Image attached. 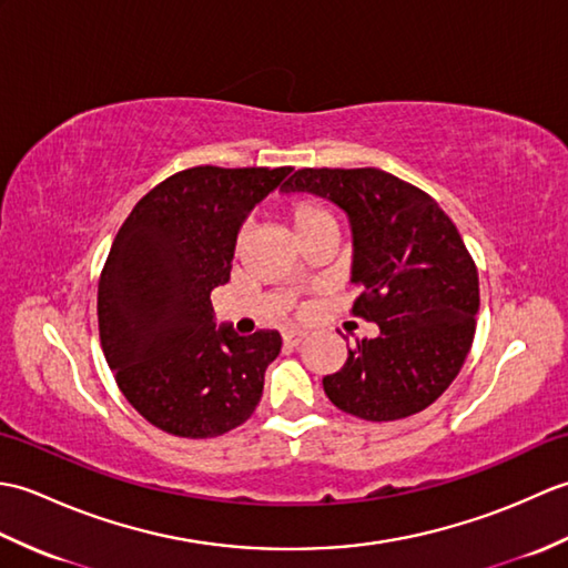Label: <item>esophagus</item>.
<instances>
[{
  "label": "esophagus",
  "mask_w": 568,
  "mask_h": 568,
  "mask_svg": "<svg viewBox=\"0 0 568 568\" xmlns=\"http://www.w3.org/2000/svg\"><path fill=\"white\" fill-rule=\"evenodd\" d=\"M305 336H307V332H303V329H287L283 334V342L291 344V346H297V344L305 342Z\"/></svg>",
  "instance_id": "obj_1"
}]
</instances>
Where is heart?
Masks as SVG:
<instances>
[{"mask_svg": "<svg viewBox=\"0 0 568 568\" xmlns=\"http://www.w3.org/2000/svg\"><path fill=\"white\" fill-rule=\"evenodd\" d=\"M285 220H287V224H291L295 239L315 232L317 226L334 224L329 212L312 197H295L293 202H287L285 204Z\"/></svg>", "mask_w": 568, "mask_h": 568, "instance_id": "heart-1", "label": "heart"}]
</instances>
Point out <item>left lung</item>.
<instances>
[{
    "mask_svg": "<svg viewBox=\"0 0 568 568\" xmlns=\"http://www.w3.org/2000/svg\"><path fill=\"white\" fill-rule=\"evenodd\" d=\"M281 192H310L346 214L361 291L352 312L381 332L348 348L324 393L371 422L429 407L462 371L478 315V271L454 222L427 192L378 168H303Z\"/></svg>",
    "mask_w": 568,
    "mask_h": 568,
    "instance_id": "1",
    "label": "left lung"
}]
</instances>
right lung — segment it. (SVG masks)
Returning <instances> with one entry per match:
<instances>
[{"label": "right lung", "mask_w": 568, "mask_h": 568, "mask_svg": "<svg viewBox=\"0 0 568 568\" xmlns=\"http://www.w3.org/2000/svg\"><path fill=\"white\" fill-rule=\"evenodd\" d=\"M293 168L200 165L155 185L119 229L100 277V342L136 413L175 437L239 427L281 354L275 329L239 336L212 291L229 283L246 216Z\"/></svg>", "instance_id": "obj_1"}]
</instances>
